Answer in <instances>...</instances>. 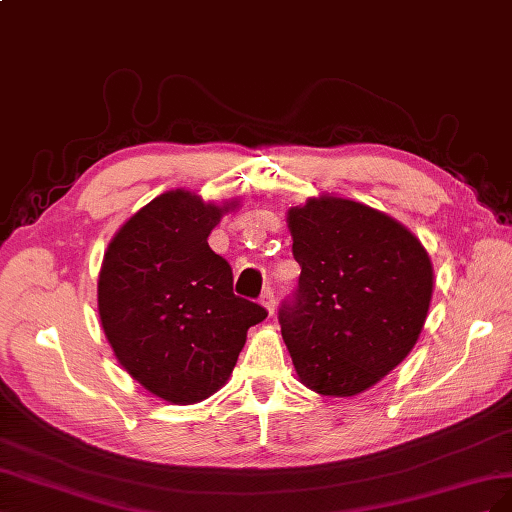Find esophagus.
Segmentation results:
<instances>
[{"label": "esophagus", "instance_id": "esophagus-1", "mask_svg": "<svg viewBox=\"0 0 512 512\" xmlns=\"http://www.w3.org/2000/svg\"><path fill=\"white\" fill-rule=\"evenodd\" d=\"M259 302L266 306V311H268V315L272 317V315H274V306H276V300H274V291H272V289H266V291H264V294H261Z\"/></svg>", "mask_w": 512, "mask_h": 512}]
</instances>
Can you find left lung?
<instances>
[{
  "label": "left lung",
  "instance_id": "left-lung-1",
  "mask_svg": "<svg viewBox=\"0 0 512 512\" xmlns=\"http://www.w3.org/2000/svg\"><path fill=\"white\" fill-rule=\"evenodd\" d=\"M302 272L279 309L304 386L354 397L412 352L433 294V268L410 229L364 203L319 197L287 212Z\"/></svg>",
  "mask_w": 512,
  "mask_h": 512
}]
</instances>
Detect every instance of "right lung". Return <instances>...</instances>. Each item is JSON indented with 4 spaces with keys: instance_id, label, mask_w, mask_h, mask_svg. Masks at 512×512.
Segmentation results:
<instances>
[{
    "instance_id": "obj_1",
    "label": "right lung",
    "mask_w": 512,
    "mask_h": 512,
    "mask_svg": "<svg viewBox=\"0 0 512 512\" xmlns=\"http://www.w3.org/2000/svg\"><path fill=\"white\" fill-rule=\"evenodd\" d=\"M233 206L169 191L128 218L102 259L98 315L113 354L145 390L175 405L225 386L246 330L268 317L233 294L231 266L208 244Z\"/></svg>"
}]
</instances>
